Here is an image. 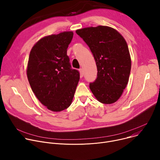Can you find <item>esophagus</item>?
Listing matches in <instances>:
<instances>
[{"mask_svg":"<svg viewBox=\"0 0 160 160\" xmlns=\"http://www.w3.org/2000/svg\"><path fill=\"white\" fill-rule=\"evenodd\" d=\"M79 72H80V77H83V70L82 68H80V69L79 70Z\"/></svg>","mask_w":160,"mask_h":160,"instance_id":"1","label":"esophagus"}]
</instances>
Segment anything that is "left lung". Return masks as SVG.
Masks as SVG:
<instances>
[{"instance_id":"1","label":"left lung","mask_w":160,"mask_h":160,"mask_svg":"<svg viewBox=\"0 0 160 160\" xmlns=\"http://www.w3.org/2000/svg\"><path fill=\"white\" fill-rule=\"evenodd\" d=\"M89 47L96 61L98 77L89 87L96 99L103 104L117 102L129 79L131 58L128 45L115 29L107 26L76 30Z\"/></svg>"}]
</instances>
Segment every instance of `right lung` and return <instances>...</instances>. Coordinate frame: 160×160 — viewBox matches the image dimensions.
Returning a JSON list of instances; mask_svg holds the SVG:
<instances>
[{
    "mask_svg": "<svg viewBox=\"0 0 160 160\" xmlns=\"http://www.w3.org/2000/svg\"><path fill=\"white\" fill-rule=\"evenodd\" d=\"M73 32H63L40 38L33 46L27 75L32 91L48 109L59 112L69 107L80 79L72 70L67 49Z\"/></svg>",
    "mask_w": 160,
    "mask_h": 160,
    "instance_id": "right-lung-1",
    "label": "right lung"
}]
</instances>
